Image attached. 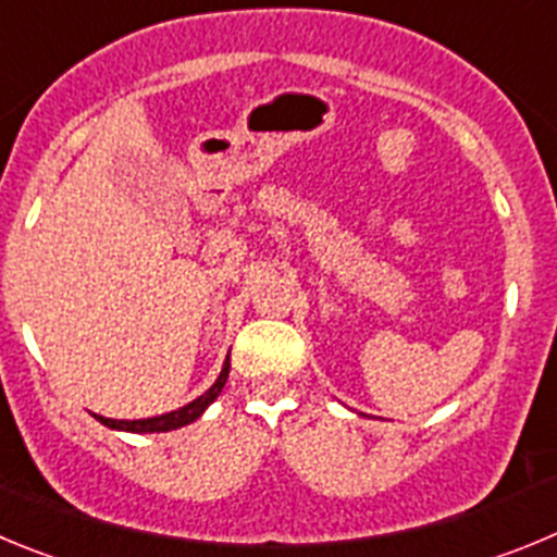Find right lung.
<instances>
[{"label":"right lung","mask_w":557,"mask_h":557,"mask_svg":"<svg viewBox=\"0 0 557 557\" xmlns=\"http://www.w3.org/2000/svg\"><path fill=\"white\" fill-rule=\"evenodd\" d=\"M227 374H230V358L224 360L216 383L210 385L205 394H199L194 403L183 405V408H177V410H169V413L152 416V419H133V422H129V419H108V416H97V413H94V419H97V422H102L104 428L122 430V433H169V430H177V428H185V424L197 422L199 416L208 410V405L213 403L219 394H222L224 383H227Z\"/></svg>","instance_id":"add662e5"}]
</instances>
